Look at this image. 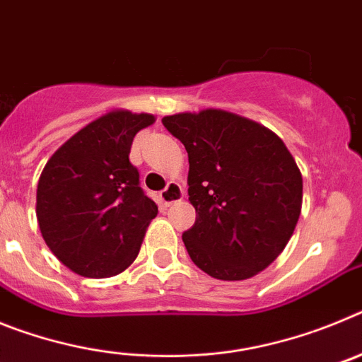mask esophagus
<instances>
[{
    "label": "esophagus",
    "instance_id": "obj_1",
    "mask_svg": "<svg viewBox=\"0 0 362 362\" xmlns=\"http://www.w3.org/2000/svg\"><path fill=\"white\" fill-rule=\"evenodd\" d=\"M183 196H185L183 188L179 187L175 181H170V183L166 185L165 190L161 192V201L166 204V206H170V204H174V203H177V201L183 199Z\"/></svg>",
    "mask_w": 362,
    "mask_h": 362
}]
</instances>
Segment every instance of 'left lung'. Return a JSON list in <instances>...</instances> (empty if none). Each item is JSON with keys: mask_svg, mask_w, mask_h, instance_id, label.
Segmentation results:
<instances>
[{"mask_svg": "<svg viewBox=\"0 0 362 362\" xmlns=\"http://www.w3.org/2000/svg\"><path fill=\"white\" fill-rule=\"evenodd\" d=\"M188 152V201L196 223L183 233L188 255L221 281L254 277L292 238L303 175L277 134L248 117L206 108L163 117Z\"/></svg>", "mask_w": 362, "mask_h": 362, "instance_id": "8db88e82", "label": "left lung"}]
</instances>
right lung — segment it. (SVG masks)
Instances as JSON below:
<instances>
[{
	"label": "right lung",
	"instance_id": "add662e5",
	"mask_svg": "<svg viewBox=\"0 0 362 362\" xmlns=\"http://www.w3.org/2000/svg\"><path fill=\"white\" fill-rule=\"evenodd\" d=\"M153 121L152 114L108 112L74 134L41 172V235L78 276H117L139 254L158 204L139 187L129 153L134 136Z\"/></svg>",
	"mask_w": 362,
	"mask_h": 362
}]
</instances>
